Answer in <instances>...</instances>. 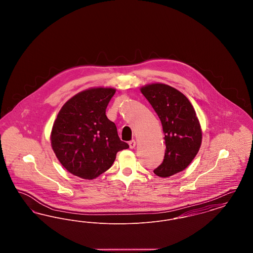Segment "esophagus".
<instances>
[{"mask_svg": "<svg viewBox=\"0 0 253 253\" xmlns=\"http://www.w3.org/2000/svg\"><path fill=\"white\" fill-rule=\"evenodd\" d=\"M129 146H130V149H133L135 147V141L134 140H131L129 142Z\"/></svg>", "mask_w": 253, "mask_h": 253, "instance_id": "34e87169", "label": "esophagus"}]
</instances>
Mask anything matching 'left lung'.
<instances>
[{
    "label": "left lung",
    "instance_id": "1",
    "mask_svg": "<svg viewBox=\"0 0 253 253\" xmlns=\"http://www.w3.org/2000/svg\"><path fill=\"white\" fill-rule=\"evenodd\" d=\"M161 121L165 156L154 172L169 177L187 168L197 155L202 142V130L190 100L175 88L152 84L140 88Z\"/></svg>",
    "mask_w": 253,
    "mask_h": 253
}]
</instances>
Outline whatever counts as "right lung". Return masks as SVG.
I'll return each instance as SVG.
<instances>
[{
    "label": "right lung",
    "mask_w": 253,
    "mask_h": 253,
    "mask_svg": "<svg viewBox=\"0 0 253 253\" xmlns=\"http://www.w3.org/2000/svg\"><path fill=\"white\" fill-rule=\"evenodd\" d=\"M114 88H90L71 97L53 124L51 145L61 165L74 175L94 179L113 165L117 153L129 145L120 139L106 117Z\"/></svg>",
    "instance_id": "right-lung-1"
}]
</instances>
